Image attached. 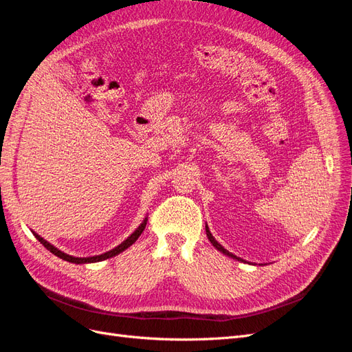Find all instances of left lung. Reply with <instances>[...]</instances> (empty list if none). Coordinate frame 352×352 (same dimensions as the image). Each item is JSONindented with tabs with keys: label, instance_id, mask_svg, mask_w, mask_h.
Listing matches in <instances>:
<instances>
[{
	"label": "left lung",
	"instance_id": "1",
	"mask_svg": "<svg viewBox=\"0 0 352 352\" xmlns=\"http://www.w3.org/2000/svg\"><path fill=\"white\" fill-rule=\"evenodd\" d=\"M206 232H207V238L210 239V242L212 243V247H214V248H217L220 252H223V254H225V255H228V257H230V258H235V260H238V261H243L242 258H239V257H236V255H233L232 252H229L228 250H225V248H223L221 247V245L214 239V236H212L211 235V232H210V229H208V226L206 225Z\"/></svg>",
	"mask_w": 352,
	"mask_h": 352
}]
</instances>
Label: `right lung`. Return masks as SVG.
Instances as JSON below:
<instances>
[{"label":"right lung","instance_id":"add662e5","mask_svg":"<svg viewBox=\"0 0 352 352\" xmlns=\"http://www.w3.org/2000/svg\"><path fill=\"white\" fill-rule=\"evenodd\" d=\"M146 217L144 219V221L141 223L140 226L136 228V230L132 233V235L127 238V239H124L120 245H117L116 248H113V250H110V251H107V252H104V254H100V255H94V257H73V255H69V254H66V252H63V251H60L58 248H56L54 245H51L50 242H47L44 238H41L38 233H35L34 230H32V233H34L35 235V238L44 245V247L50 251V252H52L54 255H57V257H60V258H63V260H66V261H69V263H74V264H85V263H97V261H102V260H107V258H111V257H114V255H117V254H120V252H123L126 248H129L131 245L141 236V233L144 232V229H145V226H146Z\"/></svg>","mask_w":352,"mask_h":352}]
</instances>
